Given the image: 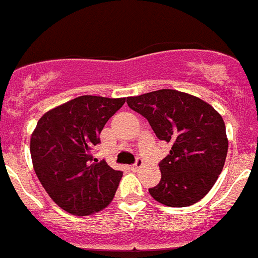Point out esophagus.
<instances>
[{"mask_svg":"<svg viewBox=\"0 0 258 258\" xmlns=\"http://www.w3.org/2000/svg\"><path fill=\"white\" fill-rule=\"evenodd\" d=\"M142 166H143L142 159H137L136 164H133V165H132L131 168H132V170H140L141 168H142Z\"/></svg>","mask_w":258,"mask_h":258,"instance_id":"34e87169","label":"esophagus"}]
</instances>
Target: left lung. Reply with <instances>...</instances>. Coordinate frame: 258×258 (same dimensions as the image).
Wrapping results in <instances>:
<instances>
[{
	"label": "left lung",
	"mask_w": 258,
	"mask_h": 258,
	"mask_svg": "<svg viewBox=\"0 0 258 258\" xmlns=\"http://www.w3.org/2000/svg\"><path fill=\"white\" fill-rule=\"evenodd\" d=\"M126 103L147 118L159 140L172 145L159 164L160 182L149 188L150 195L177 208L203 199L226 160L229 141L222 116L200 98L173 89L127 97Z\"/></svg>",
	"instance_id": "8db88e82"
}]
</instances>
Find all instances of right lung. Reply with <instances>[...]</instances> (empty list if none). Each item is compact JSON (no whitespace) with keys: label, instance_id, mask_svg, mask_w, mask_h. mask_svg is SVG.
I'll use <instances>...</instances> for the list:
<instances>
[{"label":"right lung","instance_id":"1","mask_svg":"<svg viewBox=\"0 0 258 258\" xmlns=\"http://www.w3.org/2000/svg\"><path fill=\"white\" fill-rule=\"evenodd\" d=\"M125 98L81 95L50 109L31 137L33 168L49 197L66 212L88 216L112 202L122 172L97 163L99 134Z\"/></svg>","mask_w":258,"mask_h":258}]
</instances>
